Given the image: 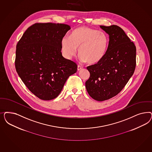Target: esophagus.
<instances>
[{
	"instance_id": "1",
	"label": "esophagus",
	"mask_w": 152,
	"mask_h": 152,
	"mask_svg": "<svg viewBox=\"0 0 152 152\" xmlns=\"http://www.w3.org/2000/svg\"><path fill=\"white\" fill-rule=\"evenodd\" d=\"M83 66H80V65H78V68H77V69H78V70H80L82 69H83Z\"/></svg>"
}]
</instances>
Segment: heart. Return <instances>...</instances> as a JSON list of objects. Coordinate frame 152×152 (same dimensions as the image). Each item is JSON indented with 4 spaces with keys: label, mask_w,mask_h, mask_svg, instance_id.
<instances>
[{
    "label": "heart",
    "mask_w": 152,
    "mask_h": 152,
    "mask_svg": "<svg viewBox=\"0 0 152 152\" xmlns=\"http://www.w3.org/2000/svg\"><path fill=\"white\" fill-rule=\"evenodd\" d=\"M108 39L103 32L82 26L74 29L70 37H65L61 41L62 52L64 56L71 59L78 53L82 61L89 64L99 62L107 49Z\"/></svg>",
    "instance_id": "obj_1"
}]
</instances>
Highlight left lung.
Returning a JSON list of instances; mask_svg holds the SVG:
<instances>
[{
	"mask_svg": "<svg viewBox=\"0 0 152 152\" xmlns=\"http://www.w3.org/2000/svg\"><path fill=\"white\" fill-rule=\"evenodd\" d=\"M100 27L109 35L107 49L99 62L87 67L90 77L86 87L92 98L103 101L120 93L133 75L136 47L119 26Z\"/></svg>",
	"mask_w": 152,
	"mask_h": 152,
	"instance_id": "8db88e82",
	"label": "left lung"
}]
</instances>
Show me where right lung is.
<instances>
[{
    "label": "right lung",
    "mask_w": 152,
    "mask_h": 152,
    "mask_svg": "<svg viewBox=\"0 0 152 152\" xmlns=\"http://www.w3.org/2000/svg\"><path fill=\"white\" fill-rule=\"evenodd\" d=\"M70 29L61 23H37L28 27L16 46L15 66L22 82L42 100L57 97L77 65L61 54V41Z\"/></svg>",
    "instance_id": "1"
}]
</instances>
